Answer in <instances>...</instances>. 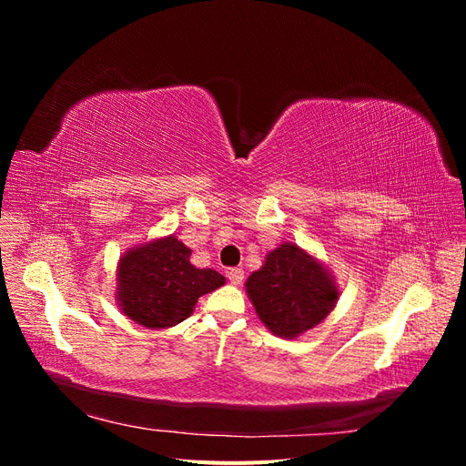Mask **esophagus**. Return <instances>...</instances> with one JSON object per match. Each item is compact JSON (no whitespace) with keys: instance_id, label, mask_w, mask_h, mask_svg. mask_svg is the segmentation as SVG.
Wrapping results in <instances>:
<instances>
[{"instance_id":"obj_1","label":"esophagus","mask_w":466,"mask_h":466,"mask_svg":"<svg viewBox=\"0 0 466 466\" xmlns=\"http://www.w3.org/2000/svg\"><path fill=\"white\" fill-rule=\"evenodd\" d=\"M228 278L233 286H241L245 279V270L243 268H231V270L228 272Z\"/></svg>"}]
</instances>
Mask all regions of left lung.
<instances>
[{
  "mask_svg": "<svg viewBox=\"0 0 466 466\" xmlns=\"http://www.w3.org/2000/svg\"><path fill=\"white\" fill-rule=\"evenodd\" d=\"M245 289L264 327L286 340L319 327L342 293L327 264L295 243L268 252Z\"/></svg>",
  "mask_w": 466,
  "mask_h": 466,
  "instance_id": "1",
  "label": "left lung"
}]
</instances>
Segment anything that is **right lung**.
<instances>
[{"label":"right lung","mask_w":466,"mask_h":466,"mask_svg":"<svg viewBox=\"0 0 466 466\" xmlns=\"http://www.w3.org/2000/svg\"><path fill=\"white\" fill-rule=\"evenodd\" d=\"M175 235L126 248L116 264L115 299L124 317L146 329H171L194 313L198 298L225 286L214 268H196Z\"/></svg>","instance_id":"right-lung-1"}]
</instances>
